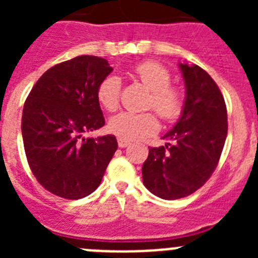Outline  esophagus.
<instances>
[{"label":"esophagus","instance_id":"obj_1","mask_svg":"<svg viewBox=\"0 0 258 258\" xmlns=\"http://www.w3.org/2000/svg\"><path fill=\"white\" fill-rule=\"evenodd\" d=\"M117 143H118V147H120V149H125V147H127V146L131 145V142H129V141H125V140H122V138H117Z\"/></svg>","mask_w":258,"mask_h":258}]
</instances>
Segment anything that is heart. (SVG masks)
<instances>
[{
  "instance_id": "heart-1",
  "label": "heart",
  "mask_w": 258,
  "mask_h": 258,
  "mask_svg": "<svg viewBox=\"0 0 258 258\" xmlns=\"http://www.w3.org/2000/svg\"><path fill=\"white\" fill-rule=\"evenodd\" d=\"M133 74L141 83L150 89L147 106L154 108L165 121L179 117L184 104L181 89L170 84L169 70L159 61H141L133 68ZM121 80L115 75H109L102 80L97 88V99L108 112L116 111L120 106ZM159 121L154 112H132L124 111L108 122V131L125 141L142 140L156 133Z\"/></svg>"
}]
</instances>
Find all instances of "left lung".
I'll use <instances>...</instances> for the list:
<instances>
[{"label": "left lung", "mask_w": 258, "mask_h": 258, "mask_svg": "<svg viewBox=\"0 0 258 258\" xmlns=\"http://www.w3.org/2000/svg\"><path fill=\"white\" fill-rule=\"evenodd\" d=\"M186 99L178 122L151 147L142 166L143 183L165 200L188 197L211 178L227 136V109L217 84L199 66L179 64Z\"/></svg>", "instance_id": "left-lung-1"}]
</instances>
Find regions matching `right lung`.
I'll return each instance as SVG.
<instances>
[{
  "instance_id": "1",
  "label": "right lung",
  "mask_w": 258,
  "mask_h": 258,
  "mask_svg": "<svg viewBox=\"0 0 258 258\" xmlns=\"http://www.w3.org/2000/svg\"><path fill=\"white\" fill-rule=\"evenodd\" d=\"M111 72L106 59L76 56L49 68L24 102L22 136L29 168L56 197L90 195L117 150L112 134L84 138L104 125L97 88Z\"/></svg>"
}]
</instances>
